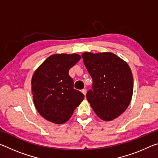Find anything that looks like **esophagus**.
I'll return each mask as SVG.
<instances>
[{
    "instance_id": "34e87169",
    "label": "esophagus",
    "mask_w": 158,
    "mask_h": 158,
    "mask_svg": "<svg viewBox=\"0 0 158 158\" xmlns=\"http://www.w3.org/2000/svg\"><path fill=\"white\" fill-rule=\"evenodd\" d=\"M81 92H82V93H83V94H84V95H85V94H86V89H82V90H81Z\"/></svg>"
}]
</instances>
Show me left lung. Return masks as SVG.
I'll list each match as a JSON object with an SVG mask.
<instances>
[{"mask_svg":"<svg viewBox=\"0 0 158 158\" xmlns=\"http://www.w3.org/2000/svg\"><path fill=\"white\" fill-rule=\"evenodd\" d=\"M93 79L87 100L102 120H114L126 110L132 100L133 77L127 63L111 52L82 53Z\"/></svg>","mask_w":158,"mask_h":158,"instance_id":"8db88e82","label":"left lung"}]
</instances>
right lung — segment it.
<instances>
[{
	"mask_svg": "<svg viewBox=\"0 0 158 158\" xmlns=\"http://www.w3.org/2000/svg\"><path fill=\"white\" fill-rule=\"evenodd\" d=\"M81 59L77 53L53 54L37 68L31 81L34 105L41 116L52 123L63 124L70 118L84 98L74 89L69 70Z\"/></svg>",
	"mask_w": 158,
	"mask_h": 158,
	"instance_id": "right-lung-1",
	"label": "right lung"
}]
</instances>
